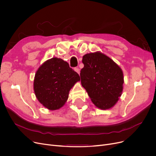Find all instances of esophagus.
<instances>
[{
    "label": "esophagus",
    "instance_id": "34e87169",
    "mask_svg": "<svg viewBox=\"0 0 156 156\" xmlns=\"http://www.w3.org/2000/svg\"><path fill=\"white\" fill-rule=\"evenodd\" d=\"M75 71L77 73H78L79 75H80V69L78 68H75Z\"/></svg>",
    "mask_w": 156,
    "mask_h": 156
}]
</instances>
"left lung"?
<instances>
[{"label": "left lung", "instance_id": "1", "mask_svg": "<svg viewBox=\"0 0 156 156\" xmlns=\"http://www.w3.org/2000/svg\"><path fill=\"white\" fill-rule=\"evenodd\" d=\"M83 68L81 83L97 108L102 110L112 108L123 89V73L112 59L101 52L83 56Z\"/></svg>", "mask_w": 156, "mask_h": 156}]
</instances>
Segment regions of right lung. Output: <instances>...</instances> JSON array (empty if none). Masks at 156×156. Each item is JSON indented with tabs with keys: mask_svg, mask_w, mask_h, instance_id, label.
<instances>
[{
	"mask_svg": "<svg viewBox=\"0 0 156 156\" xmlns=\"http://www.w3.org/2000/svg\"><path fill=\"white\" fill-rule=\"evenodd\" d=\"M80 80L78 74L62 59L53 57L36 72L34 89L37 99L49 110L59 109L66 102L69 92Z\"/></svg>",
	"mask_w": 156,
	"mask_h": 156,
	"instance_id": "right-lung-1",
	"label": "right lung"
}]
</instances>
